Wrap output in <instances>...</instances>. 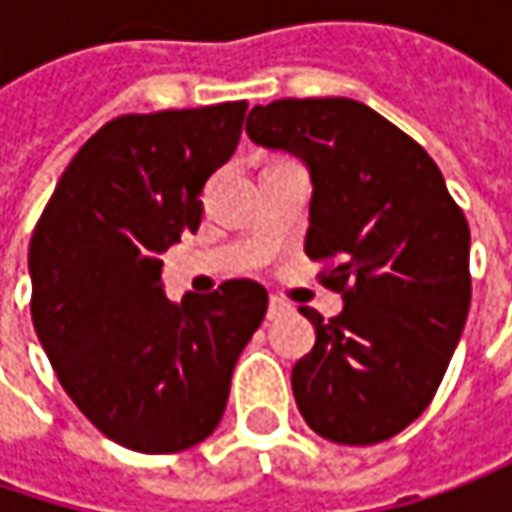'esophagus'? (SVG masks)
I'll list each match as a JSON object with an SVG mask.
<instances>
[{
  "mask_svg": "<svg viewBox=\"0 0 512 512\" xmlns=\"http://www.w3.org/2000/svg\"><path fill=\"white\" fill-rule=\"evenodd\" d=\"M289 309H292V306H289L286 300L278 298V295H272V298H269V312H266V315H269V321H272V318H280V315H286Z\"/></svg>",
  "mask_w": 512,
  "mask_h": 512,
  "instance_id": "1",
  "label": "esophagus"
}]
</instances>
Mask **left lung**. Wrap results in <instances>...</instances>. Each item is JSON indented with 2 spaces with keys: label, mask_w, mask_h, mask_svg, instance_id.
I'll list each match as a JSON object with an SVG mask.
<instances>
[{
  "label": "left lung",
  "mask_w": 512,
  "mask_h": 512,
  "mask_svg": "<svg viewBox=\"0 0 512 512\" xmlns=\"http://www.w3.org/2000/svg\"><path fill=\"white\" fill-rule=\"evenodd\" d=\"M246 134L312 174L306 255L344 312L315 326L292 369L306 424L335 444H378L430 407L470 312V226L433 157L358 100L255 105Z\"/></svg>",
  "instance_id": "1"
}]
</instances>
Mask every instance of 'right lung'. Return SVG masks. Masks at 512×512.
<instances>
[{"label":"right lung","mask_w":512,"mask_h":512,"mask_svg":"<svg viewBox=\"0 0 512 512\" xmlns=\"http://www.w3.org/2000/svg\"><path fill=\"white\" fill-rule=\"evenodd\" d=\"M246 100L123 114L59 177L36 223L31 318L62 389L111 441L180 453L220 424L269 295L237 278L166 298L160 255L197 232L203 186L240 143Z\"/></svg>","instance_id":"add662e5"}]
</instances>
